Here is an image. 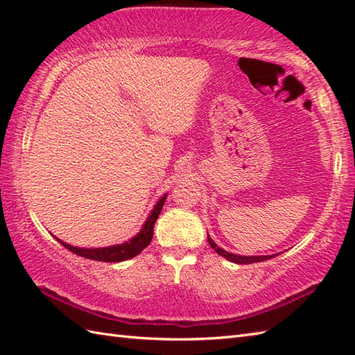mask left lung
<instances>
[{
	"instance_id": "1",
	"label": "left lung",
	"mask_w": 355,
	"mask_h": 355,
	"mask_svg": "<svg viewBox=\"0 0 355 355\" xmlns=\"http://www.w3.org/2000/svg\"><path fill=\"white\" fill-rule=\"evenodd\" d=\"M207 239H209L210 247H212L218 254H221L223 258H225V259L230 261V262H235V263H253V262H261V261H267V259L275 258V256H276V254H268V256H239V254H233V253H229V252L223 250L221 247H218V245L214 243V241L210 239L209 235H207Z\"/></svg>"
}]
</instances>
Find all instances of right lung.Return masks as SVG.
Returning <instances> with one entry per match:
<instances>
[{"label": "right lung", "mask_w": 355, "mask_h": 355, "mask_svg": "<svg viewBox=\"0 0 355 355\" xmlns=\"http://www.w3.org/2000/svg\"><path fill=\"white\" fill-rule=\"evenodd\" d=\"M166 197H168V195H163V197L157 201L155 207L146 218V221H145V224H143L141 230L132 239L128 241V243L119 244V245H111V247H103V248H82V247H73L58 238L56 239L65 248H69L70 252L76 253V254L82 256V258H87V259L103 261V262H120V261L131 259V258H134V256H137L143 250V248H146L150 241H153L154 224L157 221L158 215H160V212H162Z\"/></svg>", "instance_id": "right-lung-1"}]
</instances>
